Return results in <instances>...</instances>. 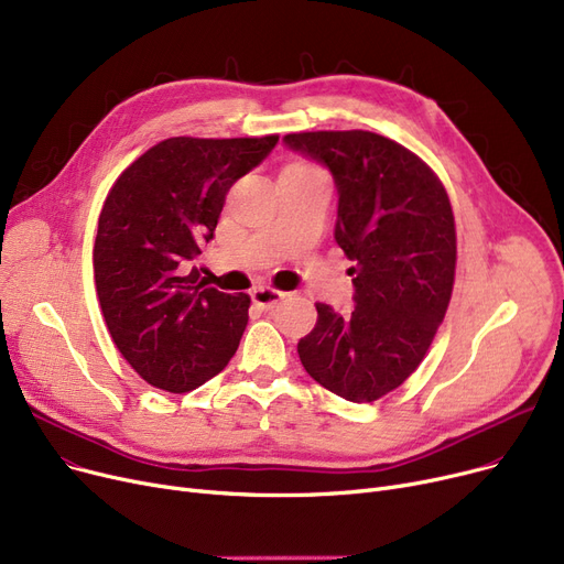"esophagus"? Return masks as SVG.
<instances>
[{
    "label": "esophagus",
    "mask_w": 564,
    "mask_h": 564,
    "mask_svg": "<svg viewBox=\"0 0 564 564\" xmlns=\"http://www.w3.org/2000/svg\"><path fill=\"white\" fill-rule=\"evenodd\" d=\"M251 300H253V304L256 306H260V308H274L281 300H283V292H279V290H274V288H267V285H260V288H256L253 292H251Z\"/></svg>",
    "instance_id": "1"
}]
</instances>
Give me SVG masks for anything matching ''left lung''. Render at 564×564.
I'll return each mask as SVG.
<instances>
[{
	"instance_id": "8db88e82",
	"label": "left lung",
	"mask_w": 564,
	"mask_h": 564,
	"mask_svg": "<svg viewBox=\"0 0 564 564\" xmlns=\"http://www.w3.org/2000/svg\"><path fill=\"white\" fill-rule=\"evenodd\" d=\"M283 142L332 173L334 239L355 262L352 313L315 304L300 359L336 397L378 401L414 373L447 313L456 272L449 195L417 154L371 131L288 133Z\"/></svg>"
}]
</instances>
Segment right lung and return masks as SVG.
Instances as JSON below:
<instances>
[{"label":"right lung","mask_w":564,"mask_h":564,"mask_svg":"<svg viewBox=\"0 0 564 564\" xmlns=\"http://www.w3.org/2000/svg\"><path fill=\"white\" fill-rule=\"evenodd\" d=\"M276 142L167 138L110 188L94 243L96 295L117 350L152 387L191 391L237 352L251 297L207 288L186 269L214 237L230 186Z\"/></svg>","instance_id":"right-lung-1"}]
</instances>
